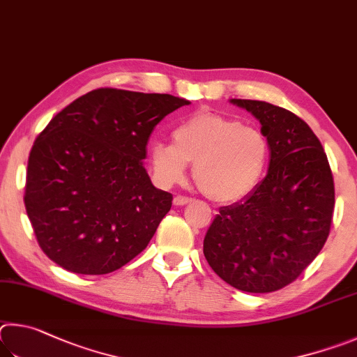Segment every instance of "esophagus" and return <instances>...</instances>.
Segmentation results:
<instances>
[{
    "mask_svg": "<svg viewBox=\"0 0 357 357\" xmlns=\"http://www.w3.org/2000/svg\"><path fill=\"white\" fill-rule=\"evenodd\" d=\"M192 202V199L190 197H185V196H175L174 197V205H178V207H182V205H186Z\"/></svg>",
    "mask_w": 357,
    "mask_h": 357,
    "instance_id": "esophagus-1",
    "label": "esophagus"
}]
</instances>
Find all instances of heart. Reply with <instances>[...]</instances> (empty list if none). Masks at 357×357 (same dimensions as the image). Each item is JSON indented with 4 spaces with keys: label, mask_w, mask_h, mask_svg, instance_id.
Returning a JSON list of instances; mask_svg holds the SVG:
<instances>
[{
    "label": "heart",
    "mask_w": 357,
    "mask_h": 357,
    "mask_svg": "<svg viewBox=\"0 0 357 357\" xmlns=\"http://www.w3.org/2000/svg\"><path fill=\"white\" fill-rule=\"evenodd\" d=\"M270 161V141L252 125L201 111L172 131V144L155 141L149 162L162 188L183 182L192 162L196 185L215 202L240 201L257 188Z\"/></svg>",
    "instance_id": "obj_1"
}]
</instances>
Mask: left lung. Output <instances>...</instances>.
<instances>
[{
	"mask_svg": "<svg viewBox=\"0 0 357 357\" xmlns=\"http://www.w3.org/2000/svg\"><path fill=\"white\" fill-rule=\"evenodd\" d=\"M257 117L270 141V167L257 188L220 208L204 238L218 276L241 291L291 284L326 243L334 178L321 142L301 117L259 100L232 98Z\"/></svg>",
	"mask_w": 357,
	"mask_h": 357,
	"instance_id": "left-lung-1",
	"label": "left lung"
}]
</instances>
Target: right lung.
<instances>
[{
	"instance_id": "1",
	"label": "right lung",
	"mask_w": 357,
	"mask_h": 357,
	"mask_svg": "<svg viewBox=\"0 0 357 357\" xmlns=\"http://www.w3.org/2000/svg\"><path fill=\"white\" fill-rule=\"evenodd\" d=\"M188 100L112 87L58 112L31 149L24 207L50 260L77 274H106L147 248L171 210L144 167L161 119Z\"/></svg>"
}]
</instances>
